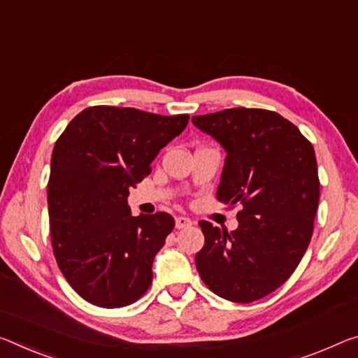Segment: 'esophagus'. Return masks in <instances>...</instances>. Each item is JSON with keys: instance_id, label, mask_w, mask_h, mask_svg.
<instances>
[{"instance_id": "1", "label": "esophagus", "mask_w": 358, "mask_h": 358, "mask_svg": "<svg viewBox=\"0 0 358 358\" xmlns=\"http://www.w3.org/2000/svg\"><path fill=\"white\" fill-rule=\"evenodd\" d=\"M191 224H192V221L189 218H186V217H178L177 220H175V228H177V229L189 228Z\"/></svg>"}]
</instances>
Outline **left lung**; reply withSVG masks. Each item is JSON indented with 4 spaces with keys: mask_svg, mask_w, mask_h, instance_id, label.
Returning <instances> with one entry per match:
<instances>
[{
    "mask_svg": "<svg viewBox=\"0 0 358 358\" xmlns=\"http://www.w3.org/2000/svg\"><path fill=\"white\" fill-rule=\"evenodd\" d=\"M191 121L226 151L217 199L242 206L236 231L201 221L206 243L196 268L218 296L257 301L277 290L308 250L320 196L315 151L274 111L229 108Z\"/></svg>",
    "mask_w": 358,
    "mask_h": 358,
    "instance_id": "1",
    "label": "left lung"
}]
</instances>
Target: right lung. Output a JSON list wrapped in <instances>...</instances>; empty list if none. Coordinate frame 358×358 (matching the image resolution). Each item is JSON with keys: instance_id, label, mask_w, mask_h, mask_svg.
I'll use <instances>...</instances> for the list:
<instances>
[{"instance_id": "obj_1", "label": "right lung", "mask_w": 358, "mask_h": 358, "mask_svg": "<svg viewBox=\"0 0 358 358\" xmlns=\"http://www.w3.org/2000/svg\"><path fill=\"white\" fill-rule=\"evenodd\" d=\"M188 121V115L92 106L57 140L48 185L50 239L62 274L86 301L122 308L150 288L152 261L175 221L164 212L132 217L129 189Z\"/></svg>"}]
</instances>
